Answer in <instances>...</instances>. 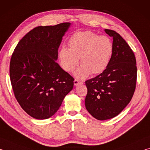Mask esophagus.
Masks as SVG:
<instances>
[{
    "label": "esophagus",
    "mask_w": 150,
    "mask_h": 150,
    "mask_svg": "<svg viewBox=\"0 0 150 150\" xmlns=\"http://www.w3.org/2000/svg\"><path fill=\"white\" fill-rule=\"evenodd\" d=\"M73 82H74L75 86H77V85H79V84H83L82 81H79V80H77V79H75L74 81H73Z\"/></svg>",
    "instance_id": "1"
}]
</instances>
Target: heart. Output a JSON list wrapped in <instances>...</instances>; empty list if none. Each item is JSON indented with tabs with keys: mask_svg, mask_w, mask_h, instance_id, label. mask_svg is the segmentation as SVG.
Masks as SVG:
<instances>
[{
	"mask_svg": "<svg viewBox=\"0 0 150 150\" xmlns=\"http://www.w3.org/2000/svg\"><path fill=\"white\" fill-rule=\"evenodd\" d=\"M69 50L62 47L59 52L61 65L67 72H72L79 63L81 67L75 73V77L83 79L90 74L102 73L110 62L113 44L106 36H98L86 31L77 33L68 42Z\"/></svg>",
	"mask_w": 150,
	"mask_h": 150,
	"instance_id": "obj_1",
	"label": "heart"
}]
</instances>
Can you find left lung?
Returning <instances> with one entry per match:
<instances>
[{
  "mask_svg": "<svg viewBox=\"0 0 150 150\" xmlns=\"http://www.w3.org/2000/svg\"><path fill=\"white\" fill-rule=\"evenodd\" d=\"M105 32L113 38V53L107 67L85 81V107L99 120L112 118L128 105L134 95L137 79L135 55L121 35L112 30Z\"/></svg>",
  "mask_w": 150,
  "mask_h": 150,
  "instance_id": "obj_1",
  "label": "left lung"
}]
</instances>
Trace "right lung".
Returning a JSON list of instances; mask_svg holds the SVG:
<instances>
[{"mask_svg": "<svg viewBox=\"0 0 150 150\" xmlns=\"http://www.w3.org/2000/svg\"><path fill=\"white\" fill-rule=\"evenodd\" d=\"M71 25L38 26L15 47L10 63V78L22 108L38 120L52 116L73 89L74 79L56 62L62 38Z\"/></svg>", "mask_w": 150, "mask_h": 150, "instance_id": "1", "label": "right lung"}]
</instances>
